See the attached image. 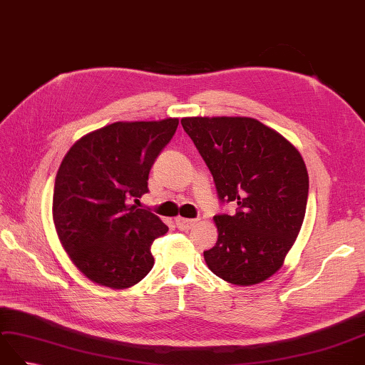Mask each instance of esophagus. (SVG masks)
I'll return each mask as SVG.
<instances>
[{
    "label": "esophagus",
    "instance_id": "esophagus-1",
    "mask_svg": "<svg viewBox=\"0 0 365 365\" xmlns=\"http://www.w3.org/2000/svg\"><path fill=\"white\" fill-rule=\"evenodd\" d=\"M197 224L196 219H188V217H175V225L179 227V230H190L194 225Z\"/></svg>",
    "mask_w": 365,
    "mask_h": 365
}]
</instances>
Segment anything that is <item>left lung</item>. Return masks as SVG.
<instances>
[{"label": "left lung", "mask_w": 365, "mask_h": 365, "mask_svg": "<svg viewBox=\"0 0 365 365\" xmlns=\"http://www.w3.org/2000/svg\"><path fill=\"white\" fill-rule=\"evenodd\" d=\"M216 183L219 199L236 202L217 215V242L203 252L208 269L238 286H252L283 266L304 219L309 179L294 144L255 118H182Z\"/></svg>", "instance_id": "left-lung-1"}]
</instances>
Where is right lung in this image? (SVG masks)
<instances>
[{
    "label": "right lung",
    "instance_id": "add662e5",
    "mask_svg": "<svg viewBox=\"0 0 365 365\" xmlns=\"http://www.w3.org/2000/svg\"><path fill=\"white\" fill-rule=\"evenodd\" d=\"M179 118L118 121L76 141L58 168L53 221L63 250L93 283L125 289L154 266L150 245L168 232L131 202L148 192L152 165Z\"/></svg>",
    "mask_w": 365,
    "mask_h": 365
}]
</instances>
